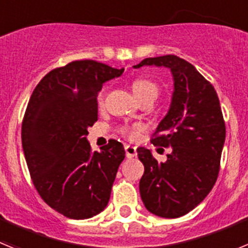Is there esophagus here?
<instances>
[{
    "instance_id": "34e87169",
    "label": "esophagus",
    "mask_w": 248,
    "mask_h": 248,
    "mask_svg": "<svg viewBox=\"0 0 248 248\" xmlns=\"http://www.w3.org/2000/svg\"><path fill=\"white\" fill-rule=\"evenodd\" d=\"M124 149H125V155L126 157H129V159H131V157H135L137 156V148L133 145H125L124 146Z\"/></svg>"
}]
</instances>
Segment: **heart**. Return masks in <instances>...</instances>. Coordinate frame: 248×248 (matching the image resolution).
<instances>
[{
	"instance_id": "1",
	"label": "heart",
	"mask_w": 248,
	"mask_h": 248,
	"mask_svg": "<svg viewBox=\"0 0 248 248\" xmlns=\"http://www.w3.org/2000/svg\"><path fill=\"white\" fill-rule=\"evenodd\" d=\"M131 89H133V93L135 94V97L139 100L148 99V98L155 100L159 95V87H157L156 83L150 79H145V78H139V79L134 80L133 84H131ZM104 91L98 94L97 102L99 105H102L103 102H104ZM118 131L124 137L129 138V139H137L139 137V126L138 125L120 126Z\"/></svg>"
}]
</instances>
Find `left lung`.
Segmentation results:
<instances>
[{
	"instance_id": "obj_1",
	"label": "left lung",
	"mask_w": 248,
	"mask_h": 248,
	"mask_svg": "<svg viewBox=\"0 0 248 248\" xmlns=\"http://www.w3.org/2000/svg\"><path fill=\"white\" fill-rule=\"evenodd\" d=\"M143 65L166 67L174 77V93L168 114L157 125L151 143L169 148L165 163L149 149H138L144 164L139 190L151 214L176 218L194 210L217 180L226 126L217 93L191 63L177 56L145 58Z\"/></svg>"
}]
</instances>
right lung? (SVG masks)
Returning a JSON list of instances; mask_svg holds the SVG:
<instances>
[{"label": "right lung", "mask_w": 248, "mask_h": 248, "mask_svg": "<svg viewBox=\"0 0 248 248\" xmlns=\"http://www.w3.org/2000/svg\"><path fill=\"white\" fill-rule=\"evenodd\" d=\"M123 72L74 61L46 74L31 95L22 122L26 163L39 196L65 217H93L108 205L124 146L110 139L93 153L85 137L98 120L103 84Z\"/></svg>", "instance_id": "right-lung-1"}]
</instances>
